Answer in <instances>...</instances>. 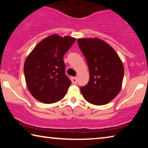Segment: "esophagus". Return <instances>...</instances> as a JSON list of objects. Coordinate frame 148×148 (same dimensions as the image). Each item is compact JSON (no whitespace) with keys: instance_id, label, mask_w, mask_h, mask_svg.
Segmentation results:
<instances>
[{"instance_id":"esophagus-1","label":"esophagus","mask_w":148,"mask_h":148,"mask_svg":"<svg viewBox=\"0 0 148 148\" xmlns=\"http://www.w3.org/2000/svg\"><path fill=\"white\" fill-rule=\"evenodd\" d=\"M71 81H72V84L76 85L77 84V77H72V78H71Z\"/></svg>"}]
</instances>
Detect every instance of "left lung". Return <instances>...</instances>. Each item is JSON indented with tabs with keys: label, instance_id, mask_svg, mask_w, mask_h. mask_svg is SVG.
<instances>
[{
	"label": "left lung",
	"instance_id": "obj_1",
	"mask_svg": "<svg viewBox=\"0 0 148 148\" xmlns=\"http://www.w3.org/2000/svg\"><path fill=\"white\" fill-rule=\"evenodd\" d=\"M89 70V81L80 88L84 99L95 105H104L121 91L124 67L116 51L101 39L77 40Z\"/></svg>",
	"mask_w": 148,
	"mask_h": 148
}]
</instances>
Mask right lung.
Masks as SVG:
<instances>
[{"label":"right lung","mask_w":148,"mask_h":148,"mask_svg":"<svg viewBox=\"0 0 148 148\" xmlns=\"http://www.w3.org/2000/svg\"><path fill=\"white\" fill-rule=\"evenodd\" d=\"M76 38L52 34L42 40L27 57L24 74L32 97L45 104L64 98L71 81L65 74L64 55Z\"/></svg>","instance_id":"add662e5"}]
</instances>
